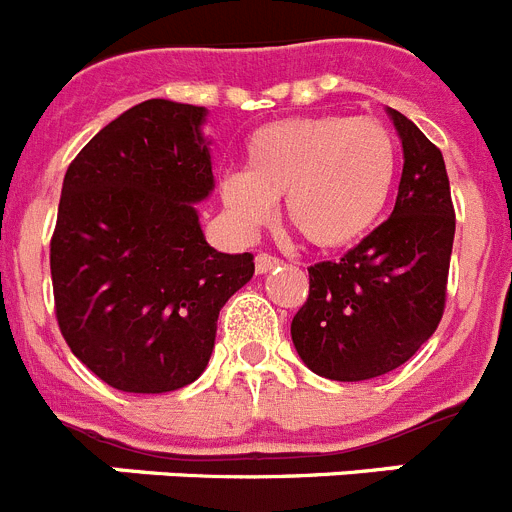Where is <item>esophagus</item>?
Segmentation results:
<instances>
[{
	"label": "esophagus",
	"instance_id": "1",
	"mask_svg": "<svg viewBox=\"0 0 512 512\" xmlns=\"http://www.w3.org/2000/svg\"><path fill=\"white\" fill-rule=\"evenodd\" d=\"M279 264H282V259L271 256V253H259V256H256V271H259V274H266V271L277 269Z\"/></svg>",
	"mask_w": 512,
	"mask_h": 512
}]
</instances>
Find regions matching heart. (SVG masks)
Returning <instances> with one entry per match:
<instances>
[{
	"instance_id": "1",
	"label": "heart",
	"mask_w": 512,
	"mask_h": 512,
	"mask_svg": "<svg viewBox=\"0 0 512 512\" xmlns=\"http://www.w3.org/2000/svg\"><path fill=\"white\" fill-rule=\"evenodd\" d=\"M395 174V138L374 117H287L248 138L246 171L225 176L220 194L243 230L269 223L284 200L307 243L343 248L377 223Z\"/></svg>"
}]
</instances>
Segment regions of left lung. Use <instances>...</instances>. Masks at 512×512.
<instances>
[{"label": "left lung", "instance_id": "8db88e82", "mask_svg": "<svg viewBox=\"0 0 512 512\" xmlns=\"http://www.w3.org/2000/svg\"><path fill=\"white\" fill-rule=\"evenodd\" d=\"M390 112L402 140L392 215L338 261L310 266V295L292 320L307 369L364 382L402 366L433 336L446 305L456 217L443 156L415 122Z\"/></svg>", "mask_w": 512, "mask_h": 512}]
</instances>
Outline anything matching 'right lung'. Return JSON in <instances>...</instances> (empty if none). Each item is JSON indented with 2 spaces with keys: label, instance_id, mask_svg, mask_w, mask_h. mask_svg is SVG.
<instances>
[{
  "label": "right lung",
  "instance_id": "1",
  "mask_svg": "<svg viewBox=\"0 0 512 512\" xmlns=\"http://www.w3.org/2000/svg\"><path fill=\"white\" fill-rule=\"evenodd\" d=\"M207 110L148 99L99 130L63 176L51 279L63 338L122 392L187 387L215 348L217 315L253 277L251 253L205 241L215 189Z\"/></svg>",
  "mask_w": 512,
  "mask_h": 512
}]
</instances>
